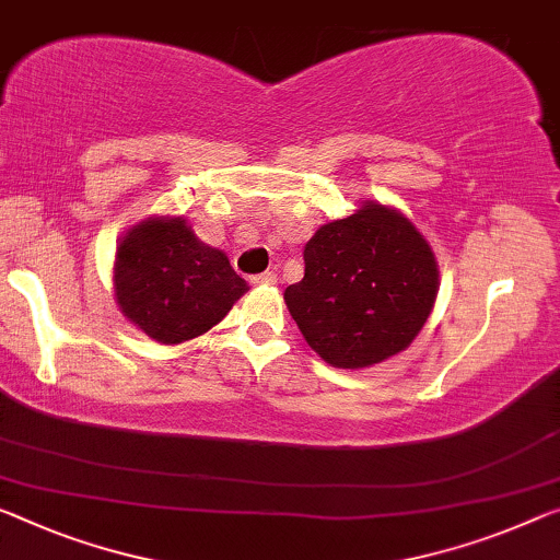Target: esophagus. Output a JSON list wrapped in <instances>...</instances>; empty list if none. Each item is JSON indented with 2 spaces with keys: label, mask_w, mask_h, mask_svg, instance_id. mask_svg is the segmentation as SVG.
<instances>
[{
  "label": "esophagus",
  "mask_w": 560,
  "mask_h": 560,
  "mask_svg": "<svg viewBox=\"0 0 560 560\" xmlns=\"http://www.w3.org/2000/svg\"><path fill=\"white\" fill-rule=\"evenodd\" d=\"M255 285H275V282H278V275H275L272 270H268V272H260V275H253L250 278Z\"/></svg>",
  "instance_id": "esophagus-1"
}]
</instances>
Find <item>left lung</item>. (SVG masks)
Returning a JSON list of instances; mask_svg holds the SVG:
<instances>
[{"mask_svg": "<svg viewBox=\"0 0 560 560\" xmlns=\"http://www.w3.org/2000/svg\"><path fill=\"white\" fill-rule=\"evenodd\" d=\"M305 278L285 303L307 346L335 368H368L406 350L438 295V262L406 214L363 202L305 245Z\"/></svg>", "mask_w": 560, "mask_h": 560, "instance_id": "obj_1", "label": "left lung"}]
</instances>
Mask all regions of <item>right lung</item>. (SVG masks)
I'll return each mask as SVG.
<instances>
[{
  "mask_svg": "<svg viewBox=\"0 0 560 560\" xmlns=\"http://www.w3.org/2000/svg\"><path fill=\"white\" fill-rule=\"evenodd\" d=\"M245 292L228 255L197 240L185 218H148L119 240L117 305L162 346L208 332Z\"/></svg>",
  "mask_w": 560,
  "mask_h": 560,
  "instance_id": "right-lung-1",
  "label": "right lung"
}]
</instances>
